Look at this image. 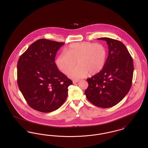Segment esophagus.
I'll return each mask as SVG.
<instances>
[{
	"label": "esophagus",
	"instance_id": "obj_1",
	"mask_svg": "<svg viewBox=\"0 0 148 148\" xmlns=\"http://www.w3.org/2000/svg\"><path fill=\"white\" fill-rule=\"evenodd\" d=\"M78 82H79V80H77V79H75V80H73V84L77 83Z\"/></svg>",
	"mask_w": 148,
	"mask_h": 148
}]
</instances>
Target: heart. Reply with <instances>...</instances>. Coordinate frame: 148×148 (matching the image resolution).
I'll use <instances>...</instances> for the list:
<instances>
[{"label": "heart", "mask_w": 148, "mask_h": 148, "mask_svg": "<svg viewBox=\"0 0 148 148\" xmlns=\"http://www.w3.org/2000/svg\"><path fill=\"white\" fill-rule=\"evenodd\" d=\"M107 57L104 46L94 42H82L70 45L66 51L62 52L56 59V65L64 74L68 73L78 61L79 66L70 71L68 77L73 79L84 77L89 73L92 75L103 69Z\"/></svg>", "instance_id": "obj_1"}]
</instances>
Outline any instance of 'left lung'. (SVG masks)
Here are the masks:
<instances>
[{"instance_id": "obj_1", "label": "left lung", "mask_w": 148, "mask_h": 148, "mask_svg": "<svg viewBox=\"0 0 148 148\" xmlns=\"http://www.w3.org/2000/svg\"><path fill=\"white\" fill-rule=\"evenodd\" d=\"M97 39L106 41L109 54L102 71L87 79L89 85L85 94L94 106L108 108L118 104L129 91L134 65L123 42L106 37Z\"/></svg>"}]
</instances>
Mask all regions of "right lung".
I'll use <instances>...</instances> for the list:
<instances>
[{
	"mask_svg": "<svg viewBox=\"0 0 148 148\" xmlns=\"http://www.w3.org/2000/svg\"><path fill=\"white\" fill-rule=\"evenodd\" d=\"M65 43L45 39L30 45L17 64V83L29 106L49 113L63 104L68 86L73 84L54 62L58 50Z\"/></svg>",
	"mask_w": 148,
	"mask_h": 148,
	"instance_id": "right-lung-1",
	"label": "right lung"
}]
</instances>
